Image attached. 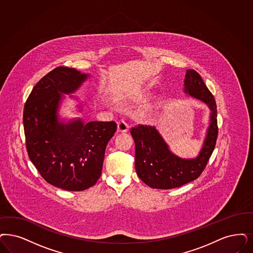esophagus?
<instances>
[{
  "mask_svg": "<svg viewBox=\"0 0 253 253\" xmlns=\"http://www.w3.org/2000/svg\"><path fill=\"white\" fill-rule=\"evenodd\" d=\"M117 129L119 132H126L129 129V126L127 125V123L126 122L125 120H121L118 122V127Z\"/></svg>",
  "mask_w": 253,
  "mask_h": 253,
  "instance_id": "esophagus-1",
  "label": "esophagus"
}]
</instances>
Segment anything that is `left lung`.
<instances>
[{"label":"left lung","mask_w":253,"mask_h":253,"mask_svg":"<svg viewBox=\"0 0 253 253\" xmlns=\"http://www.w3.org/2000/svg\"><path fill=\"white\" fill-rule=\"evenodd\" d=\"M184 92L203 101L210 109V124L199 155L194 159H182L170 152L155 126L138 125L131 128L135 141V169L138 176L150 187L170 189L195 180L201 175L215 149L217 138L216 105L202 77L187 69Z\"/></svg>","instance_id":"obj_1"}]
</instances>
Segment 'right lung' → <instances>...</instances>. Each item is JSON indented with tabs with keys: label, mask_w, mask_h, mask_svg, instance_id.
I'll return each instance as SVG.
<instances>
[{
	"label": "right lung",
	"mask_w": 253,
	"mask_h": 253,
	"mask_svg": "<svg viewBox=\"0 0 253 253\" xmlns=\"http://www.w3.org/2000/svg\"><path fill=\"white\" fill-rule=\"evenodd\" d=\"M88 77L75 68H54L33 88L23 110L29 158L48 184L68 191L85 190L97 182L106 146L117 129L113 121L59 122L63 94L74 93Z\"/></svg>",
	"instance_id": "1"
}]
</instances>
